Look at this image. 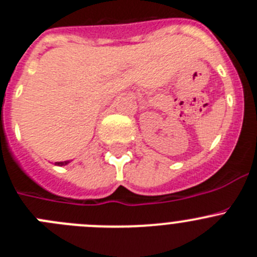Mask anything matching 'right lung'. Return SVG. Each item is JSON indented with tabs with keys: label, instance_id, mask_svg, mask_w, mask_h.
I'll return each mask as SVG.
<instances>
[{
	"label": "right lung",
	"instance_id": "1",
	"mask_svg": "<svg viewBox=\"0 0 257 257\" xmlns=\"http://www.w3.org/2000/svg\"><path fill=\"white\" fill-rule=\"evenodd\" d=\"M68 163H69V161H64V163H62V161H61V163H56V165L62 166V165H66V164H68Z\"/></svg>",
	"mask_w": 257,
	"mask_h": 257
}]
</instances>
